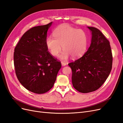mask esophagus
<instances>
[{"mask_svg":"<svg viewBox=\"0 0 123 123\" xmlns=\"http://www.w3.org/2000/svg\"><path fill=\"white\" fill-rule=\"evenodd\" d=\"M61 63H62V66H66V65H67V64H66V62H63V61H62V62H61Z\"/></svg>","mask_w":123,"mask_h":123,"instance_id":"1","label":"esophagus"}]
</instances>
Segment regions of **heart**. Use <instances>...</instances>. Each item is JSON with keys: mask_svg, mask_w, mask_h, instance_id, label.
<instances>
[{"mask_svg": "<svg viewBox=\"0 0 123 123\" xmlns=\"http://www.w3.org/2000/svg\"><path fill=\"white\" fill-rule=\"evenodd\" d=\"M53 36H48L46 44L51 55L56 56L64 49L60 57L67 59L69 56L72 59L80 57L86 50L88 37L86 33L81 29H77L68 24H62L56 28Z\"/></svg>", "mask_w": 123, "mask_h": 123, "instance_id": "1", "label": "heart"}]
</instances>
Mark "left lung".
I'll use <instances>...</instances> for the list:
<instances>
[{"label": "left lung", "mask_w": 123, "mask_h": 123, "mask_svg": "<svg viewBox=\"0 0 123 123\" xmlns=\"http://www.w3.org/2000/svg\"><path fill=\"white\" fill-rule=\"evenodd\" d=\"M88 28L92 32L90 47L82 57L68 64L72 71L73 86L83 93L102 86L112 69L113 59L109 40L98 29Z\"/></svg>", "instance_id": "obj_1"}]
</instances>
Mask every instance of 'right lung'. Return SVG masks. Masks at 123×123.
<instances>
[{
  "mask_svg": "<svg viewBox=\"0 0 123 123\" xmlns=\"http://www.w3.org/2000/svg\"><path fill=\"white\" fill-rule=\"evenodd\" d=\"M52 24L29 29L14 49V64L18 80L27 90L37 94L44 93L53 87L62 67L46 44Z\"/></svg>",
  "mask_w": 123,
  "mask_h": 123,
  "instance_id": "right-lung-1",
  "label": "right lung"
}]
</instances>
